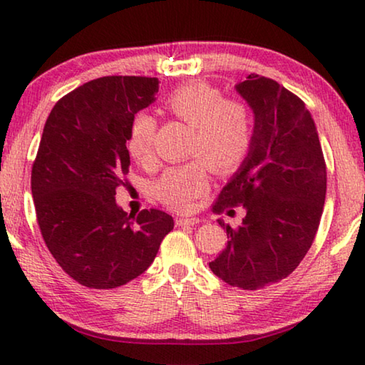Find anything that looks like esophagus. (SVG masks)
Segmentation results:
<instances>
[{
    "label": "esophagus",
    "instance_id": "obj_1",
    "mask_svg": "<svg viewBox=\"0 0 365 365\" xmlns=\"http://www.w3.org/2000/svg\"><path fill=\"white\" fill-rule=\"evenodd\" d=\"M177 225L178 227H193V225H197L201 222L200 217H182V219H177Z\"/></svg>",
    "mask_w": 365,
    "mask_h": 365
}]
</instances>
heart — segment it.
Returning <instances> with one entry per match:
<instances>
[{
	"mask_svg": "<svg viewBox=\"0 0 365 365\" xmlns=\"http://www.w3.org/2000/svg\"><path fill=\"white\" fill-rule=\"evenodd\" d=\"M164 108L193 127L190 153L205 160L215 174H230L243 164L252 143V115L243 101L225 100L219 88L206 82H190L172 91ZM154 132L153 115H135L127 150L138 164L146 165L153 160ZM202 161L195 159L164 172L156 183V196L163 205L185 211L205 193L207 174Z\"/></svg>",
	"mask_w": 365,
	"mask_h": 365,
	"instance_id": "obj_1",
	"label": "heart"
}]
</instances>
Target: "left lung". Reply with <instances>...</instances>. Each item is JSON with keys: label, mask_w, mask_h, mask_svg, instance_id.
Returning a JSON list of instances; mask_svg holds the SVG:
<instances>
[{"label": "left lung", "mask_w": 365, "mask_h": 365, "mask_svg": "<svg viewBox=\"0 0 365 365\" xmlns=\"http://www.w3.org/2000/svg\"><path fill=\"white\" fill-rule=\"evenodd\" d=\"M235 90L252 110V143L214 211L242 205L246 215L238 228L227 225L225 250L209 267L228 285L259 289L288 277L311 248L327 169L316 122L298 96L256 73Z\"/></svg>", "instance_id": "left-lung-1"}]
</instances>
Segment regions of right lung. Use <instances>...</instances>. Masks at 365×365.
Listing matches in <instances>:
<instances>
[{
  "label": "right lung",
  "instance_id": "add662e5",
  "mask_svg": "<svg viewBox=\"0 0 365 365\" xmlns=\"http://www.w3.org/2000/svg\"><path fill=\"white\" fill-rule=\"evenodd\" d=\"M159 80L103 77L54 104L32 168V195L43 240L80 285L109 289L150 267L172 215L137 217L115 202L128 174L127 138L138 110L156 101Z\"/></svg>",
  "mask_w": 365,
  "mask_h": 365
}]
</instances>
